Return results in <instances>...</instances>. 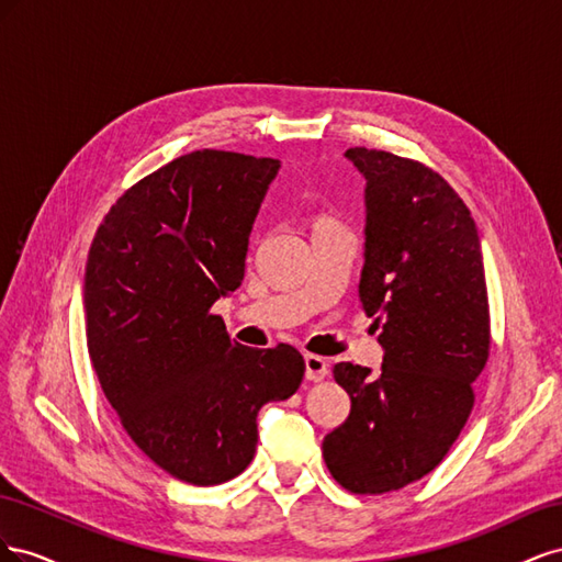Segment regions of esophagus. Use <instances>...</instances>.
I'll return each instance as SVG.
<instances>
[{
  "instance_id": "1",
  "label": "esophagus",
  "mask_w": 562,
  "mask_h": 562,
  "mask_svg": "<svg viewBox=\"0 0 562 562\" xmlns=\"http://www.w3.org/2000/svg\"><path fill=\"white\" fill-rule=\"evenodd\" d=\"M304 366H307V380H312V382L326 380L328 372H330L328 361L323 359V356H316V353H304Z\"/></svg>"
}]
</instances>
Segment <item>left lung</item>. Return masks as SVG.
<instances>
[{
	"label": "left lung",
	"instance_id": "obj_1",
	"mask_svg": "<svg viewBox=\"0 0 562 562\" xmlns=\"http://www.w3.org/2000/svg\"><path fill=\"white\" fill-rule=\"evenodd\" d=\"M345 157L366 178L359 295L384 359L378 375L333 368L351 411L323 438V459L353 495H384L431 473L462 434L490 356V304L479 229L452 187L384 149Z\"/></svg>",
	"mask_w": 562,
	"mask_h": 562
}]
</instances>
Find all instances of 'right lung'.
<instances>
[{
	"label": "right lung",
	"instance_id": "obj_1",
	"mask_svg": "<svg viewBox=\"0 0 562 562\" xmlns=\"http://www.w3.org/2000/svg\"><path fill=\"white\" fill-rule=\"evenodd\" d=\"M279 159L196 149L145 176L100 223L83 279L95 375L124 431L190 485L239 475L258 411L293 396L291 345L232 342L211 314L244 279L248 234Z\"/></svg>",
	"mask_w": 562,
	"mask_h": 562
}]
</instances>
